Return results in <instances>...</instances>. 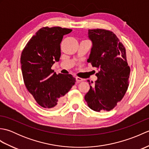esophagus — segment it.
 <instances>
[{"instance_id": "obj_1", "label": "esophagus", "mask_w": 149, "mask_h": 149, "mask_svg": "<svg viewBox=\"0 0 149 149\" xmlns=\"http://www.w3.org/2000/svg\"><path fill=\"white\" fill-rule=\"evenodd\" d=\"M75 79H76V81L78 82V83H79V82H81V81H83V79L81 78V77H75Z\"/></svg>"}]
</instances>
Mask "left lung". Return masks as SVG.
Masks as SVG:
<instances>
[{"label": "left lung", "mask_w": 149, "mask_h": 149, "mask_svg": "<svg viewBox=\"0 0 149 149\" xmlns=\"http://www.w3.org/2000/svg\"><path fill=\"white\" fill-rule=\"evenodd\" d=\"M88 38L92 42V48L88 62L99 72L95 74L97 80L92 86L90 85L84 99L92 110L109 111L122 99L129 86L131 70L125 49L108 30L89 29Z\"/></svg>", "instance_id": "left-lung-1"}]
</instances>
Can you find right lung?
<instances>
[{"mask_svg":"<svg viewBox=\"0 0 149 149\" xmlns=\"http://www.w3.org/2000/svg\"><path fill=\"white\" fill-rule=\"evenodd\" d=\"M72 29L60 27L41 28L22 52L20 63L24 84L36 102L44 108L61 106L75 83L71 74H56L51 67L61 56L63 36Z\"/></svg>","mask_w":149,"mask_h":149,"instance_id":"add662e5","label":"right lung"}]
</instances>
